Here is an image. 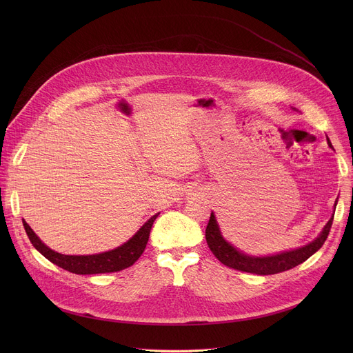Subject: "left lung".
Wrapping results in <instances>:
<instances>
[{
    "instance_id": "8db88e82",
    "label": "left lung",
    "mask_w": 353,
    "mask_h": 353,
    "mask_svg": "<svg viewBox=\"0 0 353 353\" xmlns=\"http://www.w3.org/2000/svg\"><path fill=\"white\" fill-rule=\"evenodd\" d=\"M328 145L332 148L330 141H328ZM336 201H335V205H336ZM332 221H334V215L324 226L321 234L310 244L301 247V248L292 250V251H285V253H281L276 256H270V257H250V256H245V254L240 253V251H237L233 245H230L222 237L214 214H211L210 222L207 225L205 239H207L208 247L211 248L214 256L223 265L237 270V271L250 272V274L274 275V274L288 271L301 263H305L309 257H312L316 253L317 250H320L330 234Z\"/></svg>"
}]
</instances>
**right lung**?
<instances>
[{
	"label": "right lung",
	"instance_id": "obj_1",
	"mask_svg": "<svg viewBox=\"0 0 353 353\" xmlns=\"http://www.w3.org/2000/svg\"><path fill=\"white\" fill-rule=\"evenodd\" d=\"M159 214L150 218L127 243L123 245L106 251L102 254H93V256H65L53 251L41 243V240L34 234L30 226L23 221V226L26 234L33 244V247L39 251L41 256H44L48 261L61 267L65 271L78 275H90V274H106V272H117L131 267L143 253L146 247L150 229L155 219Z\"/></svg>",
	"mask_w": 353,
	"mask_h": 353
}]
</instances>
